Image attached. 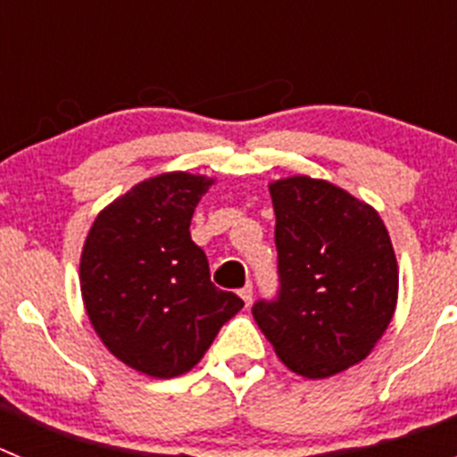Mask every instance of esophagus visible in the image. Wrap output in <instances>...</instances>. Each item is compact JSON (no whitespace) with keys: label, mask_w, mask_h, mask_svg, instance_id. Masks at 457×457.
Listing matches in <instances>:
<instances>
[{"label":"esophagus","mask_w":457,"mask_h":457,"mask_svg":"<svg viewBox=\"0 0 457 457\" xmlns=\"http://www.w3.org/2000/svg\"><path fill=\"white\" fill-rule=\"evenodd\" d=\"M240 297L242 300H245V304H252V300H253V288H252V284H247L245 286V288L240 290Z\"/></svg>","instance_id":"esophagus-1"}]
</instances>
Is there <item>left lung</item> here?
<instances>
[{"mask_svg":"<svg viewBox=\"0 0 457 457\" xmlns=\"http://www.w3.org/2000/svg\"><path fill=\"white\" fill-rule=\"evenodd\" d=\"M278 293L253 320L293 373L332 378L370 354L398 300V263L378 210L327 180L270 183Z\"/></svg>","mask_w":457,"mask_h":457,"instance_id":"obj_1","label":"left lung"}]
</instances>
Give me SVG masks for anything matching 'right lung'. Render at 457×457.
<instances>
[{
	"label": "right lung",
	"instance_id": "right-lung-1",
	"mask_svg": "<svg viewBox=\"0 0 457 457\" xmlns=\"http://www.w3.org/2000/svg\"><path fill=\"white\" fill-rule=\"evenodd\" d=\"M187 171L160 173L100 210L79 261L88 320L130 369L169 379L199 364L245 302L210 281L208 258L189 236L210 185Z\"/></svg>",
	"mask_w": 457,
	"mask_h": 457
}]
</instances>
